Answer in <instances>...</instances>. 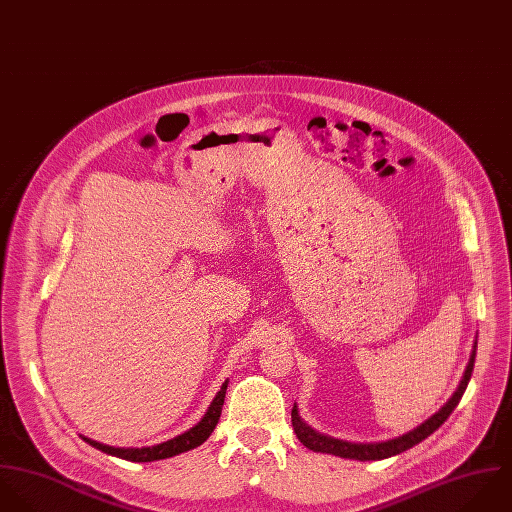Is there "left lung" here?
<instances>
[{
    "label": "left lung",
    "instance_id": "left-lung-1",
    "mask_svg": "<svg viewBox=\"0 0 512 512\" xmlns=\"http://www.w3.org/2000/svg\"><path fill=\"white\" fill-rule=\"evenodd\" d=\"M475 346H477V342H475ZM475 352H477V348H473V354L469 358V364H467V370L463 374V380H461L457 392L449 398V402L439 409L435 415H431L427 421H423L419 427H415L413 431H409V433L402 435V437H396V439H390V441H382V443H350V441L334 439L330 435L314 431L310 425H307L301 419V415H299L297 404L293 406V411H291L293 429H295L299 441L305 447H308L310 451H316V453H330V455H336V457L356 459V461H380V459H388V457H394L398 453H404V451H408L409 447H413L419 441H423L425 437H429L435 429H439L443 425V421L451 415V411L457 408V404L461 402V398H463V394L467 390L471 374H473Z\"/></svg>",
    "mask_w": 512,
    "mask_h": 512
}]
</instances>
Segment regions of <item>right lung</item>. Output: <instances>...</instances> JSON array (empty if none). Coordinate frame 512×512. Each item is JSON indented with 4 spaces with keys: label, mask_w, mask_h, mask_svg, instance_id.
Listing matches in <instances>:
<instances>
[{
    "label": "right lung",
    "mask_w": 512,
    "mask_h": 512,
    "mask_svg": "<svg viewBox=\"0 0 512 512\" xmlns=\"http://www.w3.org/2000/svg\"><path fill=\"white\" fill-rule=\"evenodd\" d=\"M225 390H227V382L221 386V390L217 392V396L213 398L211 406L205 411L202 421L198 425H194L192 429H188L186 433L170 439V441H164V443H158V445H152V447H112V445H104L99 441H93L89 437H83L89 445L97 447L99 451L108 453V455H114V457H120V459H126V461H134V463H148V461H160V459H168V457H174V455H180V453H186L190 449H196L198 445H202L205 439L211 435V431L215 429L217 421H219V415H221V408H223V400H225Z\"/></svg>",
    "instance_id": "1"
}]
</instances>
